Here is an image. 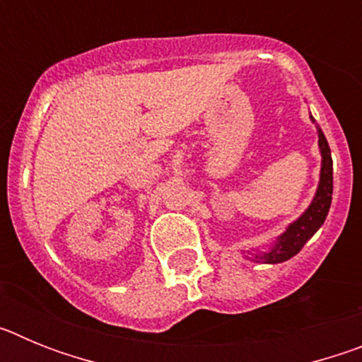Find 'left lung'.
I'll list each match as a JSON object with an SVG mask.
<instances>
[{
    "label": "left lung",
    "mask_w": 362,
    "mask_h": 362,
    "mask_svg": "<svg viewBox=\"0 0 362 362\" xmlns=\"http://www.w3.org/2000/svg\"><path fill=\"white\" fill-rule=\"evenodd\" d=\"M319 148H321L322 156V166H321V181H319L317 194L313 197L312 204L308 206L303 216L288 226V230L283 233L277 241V245L272 248L270 252L264 254H257L255 259L263 261V263H283L286 259L293 257L299 254L300 248L306 245L313 233L321 228L325 223L328 210L332 204V190H334V163H332V153L328 141H326L325 134L319 129Z\"/></svg>",
    "instance_id": "1"
}]
</instances>
